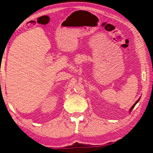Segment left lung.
Returning <instances> with one entry per match:
<instances>
[{"label":"left lung","mask_w":153,"mask_h":153,"mask_svg":"<svg viewBox=\"0 0 153 153\" xmlns=\"http://www.w3.org/2000/svg\"><path fill=\"white\" fill-rule=\"evenodd\" d=\"M139 100H140V98H139V100H137V102H135V103H134V104H133V106H131V108H130V109H129V112H131V110H132V109H133V108H134V106H135V105H136V104H137L138 103V102H139Z\"/></svg>","instance_id":"left-lung-1"}]
</instances>
